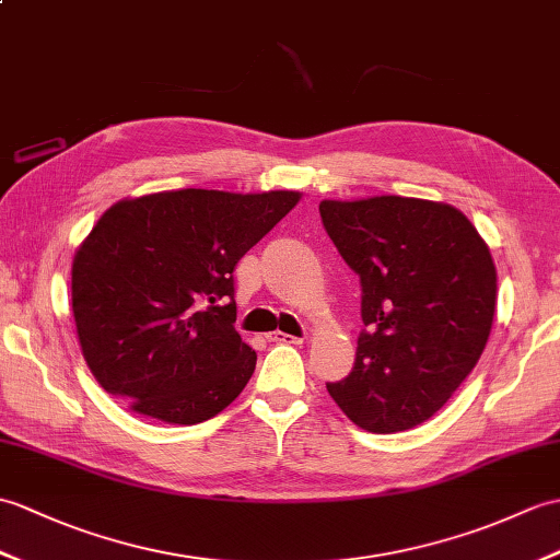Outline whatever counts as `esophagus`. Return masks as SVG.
Returning a JSON list of instances; mask_svg holds the SVG:
<instances>
[{
    "label": "esophagus",
    "mask_w": 560,
    "mask_h": 560,
    "mask_svg": "<svg viewBox=\"0 0 560 560\" xmlns=\"http://www.w3.org/2000/svg\"><path fill=\"white\" fill-rule=\"evenodd\" d=\"M267 339L275 341V343H303L301 336H291V334H283V331H271V334H267Z\"/></svg>",
    "instance_id": "esophagus-1"
}]
</instances>
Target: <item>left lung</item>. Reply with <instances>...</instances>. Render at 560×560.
Returning a JSON list of instances; mask_svg holds the SVG:
<instances>
[{"label": "left lung", "instance_id": "1", "mask_svg": "<svg viewBox=\"0 0 560 560\" xmlns=\"http://www.w3.org/2000/svg\"><path fill=\"white\" fill-rule=\"evenodd\" d=\"M322 224L360 277L355 365L329 396L374 434L406 432L477 365L497 310V267L472 221L400 195L322 200Z\"/></svg>", "mask_w": 560, "mask_h": 560}]
</instances>
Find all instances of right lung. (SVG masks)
I'll return each instance as SVG.
<instances>
[{"label":"right lung","instance_id":"add662e5","mask_svg":"<svg viewBox=\"0 0 560 560\" xmlns=\"http://www.w3.org/2000/svg\"><path fill=\"white\" fill-rule=\"evenodd\" d=\"M298 200L184 188L112 205L71 269L78 341L104 392L168 424L236 400L257 355L233 327V269Z\"/></svg>","mask_w":560,"mask_h":560}]
</instances>
